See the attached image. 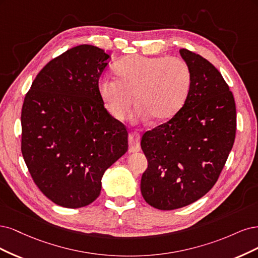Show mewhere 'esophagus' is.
I'll list each match as a JSON object with an SVG mask.
<instances>
[{
  "instance_id": "1",
  "label": "esophagus",
  "mask_w": 258,
  "mask_h": 258,
  "mask_svg": "<svg viewBox=\"0 0 258 258\" xmlns=\"http://www.w3.org/2000/svg\"><path fill=\"white\" fill-rule=\"evenodd\" d=\"M128 144H130L128 151L131 153L140 151V135L138 134L137 132L130 133V135H128Z\"/></svg>"
}]
</instances>
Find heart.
I'll return each mask as SVG.
<instances>
[{
  "instance_id": "heart-1",
  "label": "heart",
  "mask_w": 258,
  "mask_h": 258,
  "mask_svg": "<svg viewBox=\"0 0 258 258\" xmlns=\"http://www.w3.org/2000/svg\"><path fill=\"white\" fill-rule=\"evenodd\" d=\"M114 73L117 79H101L97 89L117 120L126 117L134 98L135 119L168 120L183 106L190 87L188 66L176 56L128 55L115 64Z\"/></svg>"
}]
</instances>
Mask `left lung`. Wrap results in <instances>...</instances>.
Listing matches in <instances>:
<instances>
[{"instance_id":"8db88e82","label":"left lung","mask_w":258,"mask_h":258,"mask_svg":"<svg viewBox=\"0 0 258 258\" xmlns=\"http://www.w3.org/2000/svg\"><path fill=\"white\" fill-rule=\"evenodd\" d=\"M190 71L184 105L166 123L146 132L141 149L148 168L141 177L145 201L173 210L213 187L236 137V104L221 73L205 57L180 49Z\"/></svg>"}]
</instances>
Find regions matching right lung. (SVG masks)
Masks as SVG:
<instances>
[{
  "instance_id": "1",
  "label": "right lung",
  "mask_w": 258,
  "mask_h": 258,
  "mask_svg": "<svg viewBox=\"0 0 258 258\" xmlns=\"http://www.w3.org/2000/svg\"><path fill=\"white\" fill-rule=\"evenodd\" d=\"M109 57L92 45L71 48L44 66L24 97V162L40 192L65 208L93 203L104 172L127 151L126 127L97 89Z\"/></svg>"
}]
</instances>
